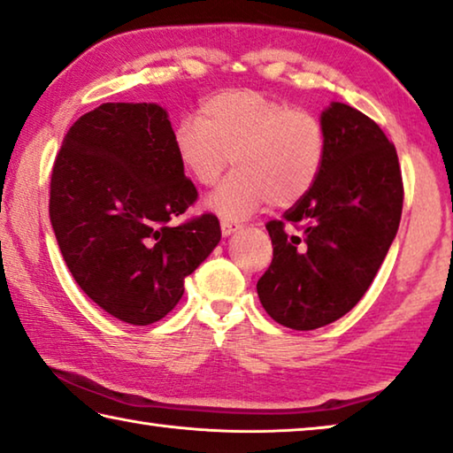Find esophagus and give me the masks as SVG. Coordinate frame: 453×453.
<instances>
[{"instance_id":"1","label":"esophagus","mask_w":453,"mask_h":453,"mask_svg":"<svg viewBox=\"0 0 453 453\" xmlns=\"http://www.w3.org/2000/svg\"><path fill=\"white\" fill-rule=\"evenodd\" d=\"M219 226H221V234H224V235H232L242 227L238 221H229V219H221Z\"/></svg>"}]
</instances>
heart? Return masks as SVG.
<instances>
[{"instance_id":"heart-1","label":"heart","mask_w":453,"mask_h":453,"mask_svg":"<svg viewBox=\"0 0 453 453\" xmlns=\"http://www.w3.org/2000/svg\"><path fill=\"white\" fill-rule=\"evenodd\" d=\"M173 150L201 188L218 181L229 163L235 165L207 207L242 219L268 201L294 205L314 188L325 167L326 133L312 112L260 90L232 88L207 96L196 120L175 128Z\"/></svg>"}]
</instances>
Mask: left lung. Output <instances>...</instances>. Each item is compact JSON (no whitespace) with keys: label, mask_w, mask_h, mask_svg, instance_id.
<instances>
[{"label":"left lung","mask_w":453,"mask_h":453,"mask_svg":"<svg viewBox=\"0 0 453 453\" xmlns=\"http://www.w3.org/2000/svg\"><path fill=\"white\" fill-rule=\"evenodd\" d=\"M320 123L325 167L282 219L265 224L274 256L257 280L265 312L294 330L330 325L363 298L403 210L397 150L381 127L342 103L330 104Z\"/></svg>","instance_id":"obj_1"}]
</instances>
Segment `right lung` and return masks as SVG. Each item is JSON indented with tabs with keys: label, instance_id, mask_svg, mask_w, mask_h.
<instances>
[{
	"label": "right lung",
	"instance_id": "obj_1",
	"mask_svg": "<svg viewBox=\"0 0 453 453\" xmlns=\"http://www.w3.org/2000/svg\"><path fill=\"white\" fill-rule=\"evenodd\" d=\"M197 201L159 104L104 103L64 136L50 179V221L70 274L111 317L147 326L221 238L213 213L173 226Z\"/></svg>",
	"mask_w": 453,
	"mask_h": 453
}]
</instances>
